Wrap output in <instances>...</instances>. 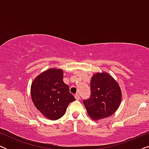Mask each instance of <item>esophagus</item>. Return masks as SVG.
I'll return each instance as SVG.
<instances>
[{"instance_id": "34e87169", "label": "esophagus", "mask_w": 149, "mask_h": 149, "mask_svg": "<svg viewBox=\"0 0 149 149\" xmlns=\"http://www.w3.org/2000/svg\"><path fill=\"white\" fill-rule=\"evenodd\" d=\"M74 97L76 98V100H79L80 99V96H79V95L78 94V93H76V94L74 95Z\"/></svg>"}]
</instances>
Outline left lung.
<instances>
[{
  "mask_svg": "<svg viewBox=\"0 0 149 149\" xmlns=\"http://www.w3.org/2000/svg\"><path fill=\"white\" fill-rule=\"evenodd\" d=\"M90 85L91 97L83 101L89 117L98 121L115 113L122 97L117 81L109 73L97 72L91 77Z\"/></svg>",
  "mask_w": 149,
  "mask_h": 149,
  "instance_id": "left-lung-1",
  "label": "left lung"
}]
</instances>
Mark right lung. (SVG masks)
I'll list each match as a JSON object with an SVG mask.
<instances>
[{"instance_id":"right-lung-1","label":"right lung","mask_w":149,"mask_h":149,"mask_svg":"<svg viewBox=\"0 0 149 149\" xmlns=\"http://www.w3.org/2000/svg\"><path fill=\"white\" fill-rule=\"evenodd\" d=\"M63 77V70L52 68L38 74L31 85L30 93L34 107L50 120L63 117L69 104L75 100Z\"/></svg>"}]
</instances>
